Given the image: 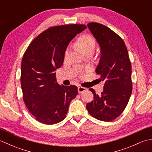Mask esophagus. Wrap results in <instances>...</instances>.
Segmentation results:
<instances>
[{"mask_svg":"<svg viewBox=\"0 0 152 152\" xmlns=\"http://www.w3.org/2000/svg\"><path fill=\"white\" fill-rule=\"evenodd\" d=\"M78 93H83V92L86 91H87V88H83V87L80 86V87H78Z\"/></svg>","mask_w":152,"mask_h":152,"instance_id":"obj_1","label":"esophagus"}]
</instances>
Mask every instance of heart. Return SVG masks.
<instances>
[{
	"label": "heart",
	"mask_w": 152,
	"mask_h": 152,
	"mask_svg": "<svg viewBox=\"0 0 152 152\" xmlns=\"http://www.w3.org/2000/svg\"><path fill=\"white\" fill-rule=\"evenodd\" d=\"M96 46V42L94 38L91 35L86 34L80 37L76 42V46L78 47L82 51L83 53H86L88 51H94ZM69 50H66L65 56H67Z\"/></svg>",
	"instance_id": "heart-1"
}]
</instances>
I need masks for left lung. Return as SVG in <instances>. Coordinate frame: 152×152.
Wrapping results in <instances>:
<instances>
[{"instance_id":"obj_1","label":"left lung","mask_w":152,"mask_h":152,"mask_svg":"<svg viewBox=\"0 0 152 152\" xmlns=\"http://www.w3.org/2000/svg\"><path fill=\"white\" fill-rule=\"evenodd\" d=\"M88 27L100 47V60L95 72L104 82L101 95L90 88L94 98L86 105L93 118L111 121L124 110L131 97V64L122 38L105 25L89 23Z\"/></svg>"}]
</instances>
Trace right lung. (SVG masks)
I'll return each mask as SVG.
<instances>
[{"label": "right lung", "instance_id": "right-lung-1", "mask_svg": "<svg viewBox=\"0 0 152 152\" xmlns=\"http://www.w3.org/2000/svg\"><path fill=\"white\" fill-rule=\"evenodd\" d=\"M74 24L51 27L31 42L23 57L21 86L23 99L37 120L47 125L65 118L70 101L76 98V86H60L56 70L62 66L70 42L85 30Z\"/></svg>", "mask_w": 152, "mask_h": 152}]
</instances>
